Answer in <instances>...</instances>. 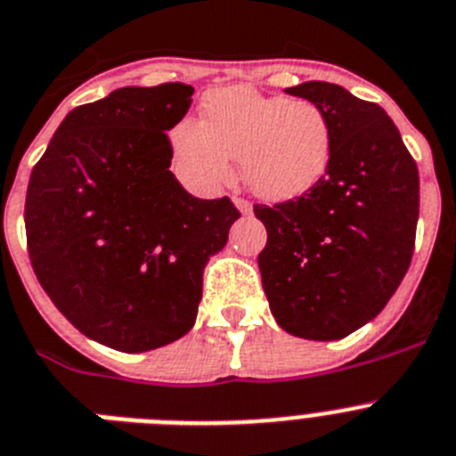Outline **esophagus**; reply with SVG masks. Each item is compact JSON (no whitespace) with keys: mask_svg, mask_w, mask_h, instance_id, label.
I'll return each instance as SVG.
<instances>
[{"mask_svg":"<svg viewBox=\"0 0 456 456\" xmlns=\"http://www.w3.org/2000/svg\"><path fill=\"white\" fill-rule=\"evenodd\" d=\"M235 208L240 209V212H242L244 216H247V214L254 212V208H251V202L244 200V198H235Z\"/></svg>","mask_w":456,"mask_h":456,"instance_id":"1","label":"esophagus"}]
</instances>
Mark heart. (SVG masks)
<instances>
[{"label":"heart","mask_w":456,"mask_h":456,"mask_svg":"<svg viewBox=\"0 0 456 456\" xmlns=\"http://www.w3.org/2000/svg\"><path fill=\"white\" fill-rule=\"evenodd\" d=\"M170 145L182 175L196 189L228 184L232 159H240L248 189L281 202L299 198L328 175L334 138L316 103L231 85L208 92L200 122L177 124Z\"/></svg>","instance_id":"obj_1"}]
</instances>
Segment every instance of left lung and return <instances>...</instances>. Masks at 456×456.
<instances>
[{
    "label": "left lung",
    "instance_id": "1",
    "mask_svg": "<svg viewBox=\"0 0 456 456\" xmlns=\"http://www.w3.org/2000/svg\"><path fill=\"white\" fill-rule=\"evenodd\" d=\"M288 94L316 103L332 128L328 175L305 196L256 205L272 316L288 334L344 339L379 316L406 276L419 214V175L379 103L311 80Z\"/></svg>",
    "mask_w": 456,
    "mask_h": 456
}]
</instances>
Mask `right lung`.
Segmentation results:
<instances>
[{
  "instance_id": "right-lung-1",
  "label": "right lung",
  "mask_w": 456,
  "mask_h": 456,
  "mask_svg": "<svg viewBox=\"0 0 456 456\" xmlns=\"http://www.w3.org/2000/svg\"><path fill=\"white\" fill-rule=\"evenodd\" d=\"M193 87H122L73 108L34 166L27 248L53 305L85 337L145 353L184 337L198 316L202 270L240 212L202 200L170 173L166 131Z\"/></svg>"
}]
</instances>
